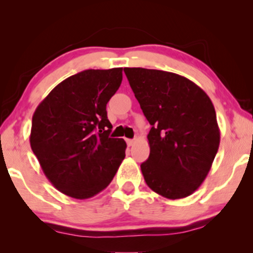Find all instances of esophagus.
<instances>
[{
	"label": "esophagus",
	"mask_w": 253,
	"mask_h": 253,
	"mask_svg": "<svg viewBox=\"0 0 253 253\" xmlns=\"http://www.w3.org/2000/svg\"><path fill=\"white\" fill-rule=\"evenodd\" d=\"M126 144H127V146H132V145L134 144V140L133 139H126Z\"/></svg>",
	"instance_id": "esophagus-1"
}]
</instances>
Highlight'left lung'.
Returning <instances> with one entry per match:
<instances>
[{"label": "left lung", "mask_w": 253, "mask_h": 253, "mask_svg": "<svg viewBox=\"0 0 253 253\" xmlns=\"http://www.w3.org/2000/svg\"><path fill=\"white\" fill-rule=\"evenodd\" d=\"M145 117L150 157L140 165L150 189L168 199L192 195L206 178L220 144L209 95L172 72L124 68Z\"/></svg>", "instance_id": "1"}]
</instances>
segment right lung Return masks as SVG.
<instances>
[{
    "mask_svg": "<svg viewBox=\"0 0 253 253\" xmlns=\"http://www.w3.org/2000/svg\"><path fill=\"white\" fill-rule=\"evenodd\" d=\"M122 70L78 72L51 89L33 114L31 148L51 184L72 198L106 189L126 158V141L109 137L106 110Z\"/></svg>",
    "mask_w": 253,
    "mask_h": 253,
    "instance_id": "1",
    "label": "right lung"
}]
</instances>
